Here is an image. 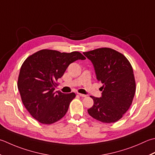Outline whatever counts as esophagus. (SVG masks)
<instances>
[{"label": "esophagus", "mask_w": 155, "mask_h": 155, "mask_svg": "<svg viewBox=\"0 0 155 155\" xmlns=\"http://www.w3.org/2000/svg\"><path fill=\"white\" fill-rule=\"evenodd\" d=\"M77 94L79 96L82 97H87V95H84V94H81V93H78Z\"/></svg>", "instance_id": "obj_1"}]
</instances>
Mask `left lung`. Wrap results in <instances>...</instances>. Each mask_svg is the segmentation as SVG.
Masks as SVG:
<instances>
[{"label": "left lung", "instance_id": "8db88e82", "mask_svg": "<svg viewBox=\"0 0 155 155\" xmlns=\"http://www.w3.org/2000/svg\"><path fill=\"white\" fill-rule=\"evenodd\" d=\"M83 54L93 63L97 79L103 84L101 97L91 96L94 104L88 113L101 122H116L128 110L135 95L132 66L122 54L111 48H98Z\"/></svg>", "mask_w": 155, "mask_h": 155}]
</instances>
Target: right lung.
I'll use <instances>...</instances> for the list:
<instances>
[{
  "mask_svg": "<svg viewBox=\"0 0 155 155\" xmlns=\"http://www.w3.org/2000/svg\"><path fill=\"white\" fill-rule=\"evenodd\" d=\"M84 59L78 51L61 53L41 50L24 61L17 87L24 106L33 118L41 124H51L65 116L76 95L55 91L56 82L62 77L70 64Z\"/></svg>",
  "mask_w": 155,
  "mask_h": 155,
  "instance_id": "1",
  "label": "right lung"
}]
</instances>
